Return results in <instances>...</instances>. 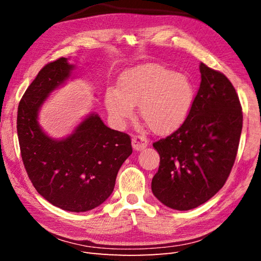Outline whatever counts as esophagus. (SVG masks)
Instances as JSON below:
<instances>
[{"mask_svg":"<svg viewBox=\"0 0 261 261\" xmlns=\"http://www.w3.org/2000/svg\"><path fill=\"white\" fill-rule=\"evenodd\" d=\"M147 146H148V140L145 137L137 136V137L132 138V147H134L135 150L139 151V150H141V149L146 148Z\"/></svg>","mask_w":261,"mask_h":261,"instance_id":"34e87169","label":"esophagus"}]
</instances>
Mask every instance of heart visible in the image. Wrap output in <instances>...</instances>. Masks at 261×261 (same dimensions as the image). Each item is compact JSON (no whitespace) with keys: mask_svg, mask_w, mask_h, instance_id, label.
<instances>
[{"mask_svg":"<svg viewBox=\"0 0 261 261\" xmlns=\"http://www.w3.org/2000/svg\"><path fill=\"white\" fill-rule=\"evenodd\" d=\"M190 77L160 64H145L121 75L119 90L108 87L104 103L112 123L123 127L138 105V112L154 134H168L190 114L195 101Z\"/></svg>","mask_w":261,"mask_h":261,"instance_id":"obj_1","label":"heart"}]
</instances>
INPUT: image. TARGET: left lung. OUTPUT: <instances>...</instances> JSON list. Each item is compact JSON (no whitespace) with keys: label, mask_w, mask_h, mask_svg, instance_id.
Wrapping results in <instances>:
<instances>
[{"label":"left lung","mask_w":261,"mask_h":261,"mask_svg":"<svg viewBox=\"0 0 261 261\" xmlns=\"http://www.w3.org/2000/svg\"><path fill=\"white\" fill-rule=\"evenodd\" d=\"M201 85L178 129L153 143L160 164L151 191L166 206L188 211L207 202L233 167L242 130V110L226 77L201 63Z\"/></svg>","instance_id":"8db88e82"}]
</instances>
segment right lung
I'll use <instances>...</instances> for the list:
<instances>
[{
	"label": "right lung",
	"instance_id": "right-lung-1",
	"mask_svg": "<svg viewBox=\"0 0 261 261\" xmlns=\"http://www.w3.org/2000/svg\"><path fill=\"white\" fill-rule=\"evenodd\" d=\"M74 69L63 57L39 71L20 101L16 129L21 157L37 192L55 206L79 213L107 201L132 147L129 136L110 129L96 113L88 114L63 139L42 130L39 110Z\"/></svg>",
	"mask_w": 261,
	"mask_h": 261
}]
</instances>
